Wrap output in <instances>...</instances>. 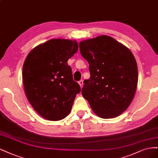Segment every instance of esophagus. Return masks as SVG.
<instances>
[{"label": "esophagus", "mask_w": 158, "mask_h": 158, "mask_svg": "<svg viewBox=\"0 0 158 158\" xmlns=\"http://www.w3.org/2000/svg\"><path fill=\"white\" fill-rule=\"evenodd\" d=\"M79 84L80 85L81 87H83V80H80L79 81Z\"/></svg>", "instance_id": "1"}]
</instances>
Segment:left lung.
<instances>
[{
    "label": "left lung",
    "mask_w": 158,
    "mask_h": 158,
    "mask_svg": "<svg viewBox=\"0 0 158 158\" xmlns=\"http://www.w3.org/2000/svg\"><path fill=\"white\" fill-rule=\"evenodd\" d=\"M80 52L89 64L90 77L81 90L94 112L113 118L131 104L138 83L133 54L114 38L102 35L81 41Z\"/></svg>",
    "instance_id": "left-lung-1"
}]
</instances>
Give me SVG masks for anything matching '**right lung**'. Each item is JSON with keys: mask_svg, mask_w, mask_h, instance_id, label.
I'll list each match as a JSON object with an SVG mask.
<instances>
[{"mask_svg": "<svg viewBox=\"0 0 158 158\" xmlns=\"http://www.w3.org/2000/svg\"><path fill=\"white\" fill-rule=\"evenodd\" d=\"M77 50L75 40L51 39L33 48L25 60L22 74L25 94L35 110L45 119L65 118L81 92L68 64Z\"/></svg>", "mask_w": 158, "mask_h": 158, "instance_id": "right-lung-1", "label": "right lung"}]
</instances>
